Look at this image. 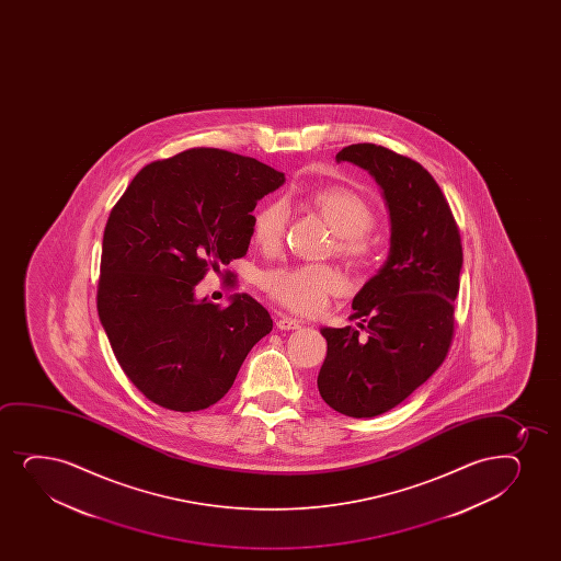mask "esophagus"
<instances>
[{
    "mask_svg": "<svg viewBox=\"0 0 561 561\" xmlns=\"http://www.w3.org/2000/svg\"><path fill=\"white\" fill-rule=\"evenodd\" d=\"M277 328L280 331H290V329H299L301 328V322L296 320V318H288V316H280L277 320Z\"/></svg>",
    "mask_w": 561,
    "mask_h": 561,
    "instance_id": "obj_1",
    "label": "esophagus"
}]
</instances>
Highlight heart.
<instances>
[{"mask_svg":"<svg viewBox=\"0 0 561 561\" xmlns=\"http://www.w3.org/2000/svg\"><path fill=\"white\" fill-rule=\"evenodd\" d=\"M307 204L320 213L335 230V252L350 264L365 265L376 254L370 228L376 213L360 194L341 185H325L307 193ZM290 207L283 198H273L257 207L252 217V239L262 251H275L283 241ZM262 290L286 309L314 314L329 296L344 290L341 271L328 264L283 265L260 275Z\"/></svg>","mask_w":561,"mask_h":561,"instance_id":"b5f03b06","label":"heart"}]
</instances>
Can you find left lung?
Wrapping results in <instances>:
<instances>
[{
	"label": "left lung",
	"instance_id": "8db88e82",
	"mask_svg": "<svg viewBox=\"0 0 561 561\" xmlns=\"http://www.w3.org/2000/svg\"><path fill=\"white\" fill-rule=\"evenodd\" d=\"M336 161L368 170L391 217L386 264L354 297L359 329L323 328L328 355L318 391L348 417L399 407L444 363L455 333L462 243L442 188L410 157L376 144H352Z\"/></svg>",
	"mask_w": 561,
	"mask_h": 561
}]
</instances>
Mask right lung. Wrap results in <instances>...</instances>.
Here are the masks:
<instances>
[{"instance_id": "1", "label": "right lung", "mask_w": 561, "mask_h": 561, "mask_svg": "<svg viewBox=\"0 0 561 561\" xmlns=\"http://www.w3.org/2000/svg\"><path fill=\"white\" fill-rule=\"evenodd\" d=\"M283 172L225 149L194 148L144 167L104 228L98 310L117 363L159 407L198 412L232 387L273 329L247 294L219 307L194 288L249 251L257 201Z\"/></svg>"}]
</instances>
